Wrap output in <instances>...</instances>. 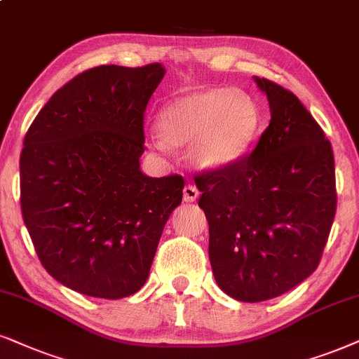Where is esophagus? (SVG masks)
Returning <instances> with one entry per match:
<instances>
[{"instance_id": "esophagus-1", "label": "esophagus", "mask_w": 359, "mask_h": 359, "mask_svg": "<svg viewBox=\"0 0 359 359\" xmlns=\"http://www.w3.org/2000/svg\"><path fill=\"white\" fill-rule=\"evenodd\" d=\"M198 195H201V192H198L195 185L189 184L184 187V201L185 202H195L198 198Z\"/></svg>"}]
</instances>
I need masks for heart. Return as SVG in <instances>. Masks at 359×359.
I'll list each match as a JSON object with an SVG mask.
<instances>
[{
    "mask_svg": "<svg viewBox=\"0 0 359 359\" xmlns=\"http://www.w3.org/2000/svg\"><path fill=\"white\" fill-rule=\"evenodd\" d=\"M154 146H187L195 169H229L250 151L262 129V112L247 93L205 88L172 97L161 107Z\"/></svg>",
    "mask_w": 359,
    "mask_h": 359,
    "instance_id": "obj_1",
    "label": "heart"
}]
</instances>
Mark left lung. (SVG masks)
Returning a JSON list of instances; mask_svg holds the SVG:
<instances>
[{"mask_svg":"<svg viewBox=\"0 0 359 359\" xmlns=\"http://www.w3.org/2000/svg\"><path fill=\"white\" fill-rule=\"evenodd\" d=\"M253 79L271 116L255 151L195 177L213 276L247 303L280 297L316 270L337 212L330 140L293 93Z\"/></svg>","mask_w":359,"mask_h":359,"instance_id":"8db88e82","label":"left lung"}]
</instances>
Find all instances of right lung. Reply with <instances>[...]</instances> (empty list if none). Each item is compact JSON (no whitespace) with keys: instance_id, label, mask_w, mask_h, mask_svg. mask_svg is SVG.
<instances>
[{"instance_id":"obj_1","label":"right lung","mask_w":359,"mask_h":359,"mask_svg":"<svg viewBox=\"0 0 359 359\" xmlns=\"http://www.w3.org/2000/svg\"><path fill=\"white\" fill-rule=\"evenodd\" d=\"M164 74L158 62L86 71L26 134L22 220L48 273L74 292L106 300L139 292L182 202V177L140 170L144 111Z\"/></svg>"}]
</instances>
